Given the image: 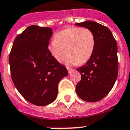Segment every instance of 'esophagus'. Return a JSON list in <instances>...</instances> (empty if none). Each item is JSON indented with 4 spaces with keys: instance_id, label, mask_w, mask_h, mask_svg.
I'll use <instances>...</instances> for the list:
<instances>
[{
    "instance_id": "esophagus-1",
    "label": "esophagus",
    "mask_w": 130,
    "mask_h": 130,
    "mask_svg": "<svg viewBox=\"0 0 130 130\" xmlns=\"http://www.w3.org/2000/svg\"><path fill=\"white\" fill-rule=\"evenodd\" d=\"M67 71H68V72H69V74H71V73L73 72V69H70V68H69V67H67Z\"/></svg>"
}]
</instances>
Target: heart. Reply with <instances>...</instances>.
<instances>
[{"instance_id": "heart-1", "label": "heart", "mask_w": 130, "mask_h": 130, "mask_svg": "<svg viewBox=\"0 0 130 130\" xmlns=\"http://www.w3.org/2000/svg\"><path fill=\"white\" fill-rule=\"evenodd\" d=\"M96 48V36L91 29L70 27L57 32L48 46L52 57L59 62L67 53L69 65L84 64L92 57Z\"/></svg>"}]
</instances>
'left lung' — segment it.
Returning a JSON list of instances; mask_svg holds the SVG:
<instances>
[{
  "instance_id": "8db88e82",
  "label": "left lung",
  "mask_w": 130,
  "mask_h": 130,
  "mask_svg": "<svg viewBox=\"0 0 130 130\" xmlns=\"http://www.w3.org/2000/svg\"><path fill=\"white\" fill-rule=\"evenodd\" d=\"M91 29L96 36L92 57L77 70L81 80L75 87L78 96L87 102H97L107 96L118 75L117 45L111 30L95 21L75 23Z\"/></svg>"
}]
</instances>
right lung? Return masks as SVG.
<instances>
[{"mask_svg": "<svg viewBox=\"0 0 130 130\" xmlns=\"http://www.w3.org/2000/svg\"><path fill=\"white\" fill-rule=\"evenodd\" d=\"M52 35L50 27L31 25L15 38L9 55L14 85L26 101L37 106L54 102L59 81L68 75L48 51Z\"/></svg>", "mask_w": 130, "mask_h": 130, "instance_id": "1", "label": "right lung"}]
</instances>
